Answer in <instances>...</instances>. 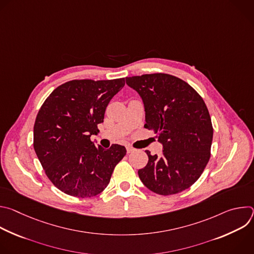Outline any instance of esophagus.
<instances>
[{"instance_id":"esophagus-1","label":"esophagus","mask_w":254,"mask_h":254,"mask_svg":"<svg viewBox=\"0 0 254 254\" xmlns=\"http://www.w3.org/2000/svg\"><path fill=\"white\" fill-rule=\"evenodd\" d=\"M132 152H134V149L130 146H127V153L129 154V153H132Z\"/></svg>"}]
</instances>
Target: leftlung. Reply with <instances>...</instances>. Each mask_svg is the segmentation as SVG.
<instances>
[{"label":"left lung","instance_id":"8db88e82","mask_svg":"<svg viewBox=\"0 0 254 254\" xmlns=\"http://www.w3.org/2000/svg\"><path fill=\"white\" fill-rule=\"evenodd\" d=\"M140 96L147 127L158 134L163 154L152 156L138 170L142 184L160 195H173L192 186L210 159L213 127L208 108L184 80L166 73L126 78Z\"/></svg>","mask_w":254,"mask_h":254}]
</instances>
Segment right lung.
<instances>
[{"label":"right lung","instance_id":"right-lung-1","mask_svg":"<svg viewBox=\"0 0 254 254\" xmlns=\"http://www.w3.org/2000/svg\"><path fill=\"white\" fill-rule=\"evenodd\" d=\"M124 86L125 78L71 80L54 89L41 106L34 125V150L49 180L65 194H99L126 156L121 144L105 150L90 139L99 132L107 104Z\"/></svg>","mask_w":254,"mask_h":254}]
</instances>
